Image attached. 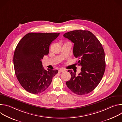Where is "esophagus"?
<instances>
[{
    "instance_id": "esophagus-1",
    "label": "esophagus",
    "mask_w": 122,
    "mask_h": 122,
    "mask_svg": "<svg viewBox=\"0 0 122 122\" xmlns=\"http://www.w3.org/2000/svg\"><path fill=\"white\" fill-rule=\"evenodd\" d=\"M65 71V70L64 69H59V70H58V72H59V73H61V72H64Z\"/></svg>"
}]
</instances>
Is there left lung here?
<instances>
[{
	"label": "left lung",
	"mask_w": 122,
	"mask_h": 122,
	"mask_svg": "<svg viewBox=\"0 0 122 122\" xmlns=\"http://www.w3.org/2000/svg\"><path fill=\"white\" fill-rule=\"evenodd\" d=\"M74 43L73 55L81 66L78 76L71 70V80L66 82L67 87L78 95L93 91L100 82L105 70V53L102 44L94 35L88 30H74L64 34Z\"/></svg>",
	"instance_id": "obj_1"
}]
</instances>
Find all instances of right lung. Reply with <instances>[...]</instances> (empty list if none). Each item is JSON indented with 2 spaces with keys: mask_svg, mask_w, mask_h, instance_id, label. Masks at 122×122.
I'll return each instance as SVG.
<instances>
[{
  "mask_svg": "<svg viewBox=\"0 0 122 122\" xmlns=\"http://www.w3.org/2000/svg\"><path fill=\"white\" fill-rule=\"evenodd\" d=\"M59 33H29L17 44L13 56L16 76L27 92L38 94L44 91L58 71L42 67L41 60L49 54L50 45Z\"/></svg>",
  "mask_w": 122,
  "mask_h": 122,
  "instance_id": "1",
  "label": "right lung"
}]
</instances>
